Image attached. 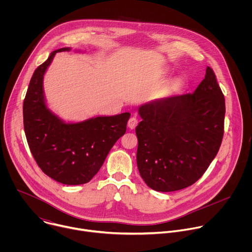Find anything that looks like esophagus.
Returning a JSON list of instances; mask_svg holds the SVG:
<instances>
[{"label": "esophagus", "instance_id": "1", "mask_svg": "<svg viewBox=\"0 0 252 252\" xmlns=\"http://www.w3.org/2000/svg\"><path fill=\"white\" fill-rule=\"evenodd\" d=\"M137 124H138L137 119H136L135 117H132V118H130V119L128 120V122H127V126H128L130 129H133V128H135V126H137Z\"/></svg>", "mask_w": 252, "mask_h": 252}]
</instances>
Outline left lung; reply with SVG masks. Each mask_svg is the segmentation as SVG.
I'll return each mask as SVG.
<instances>
[{"label":"left lung","instance_id":"1","mask_svg":"<svg viewBox=\"0 0 252 252\" xmlns=\"http://www.w3.org/2000/svg\"><path fill=\"white\" fill-rule=\"evenodd\" d=\"M138 115L136 163L147 186L169 192L198 181L223 137L225 100L211 67L193 94L152 100Z\"/></svg>","mask_w":252,"mask_h":252}]
</instances>
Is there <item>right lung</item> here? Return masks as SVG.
I'll list each match as a JSON object with an SVG mask.
<instances>
[{
	"label": "right lung",
	"mask_w": 252,
	"mask_h": 252,
	"mask_svg": "<svg viewBox=\"0 0 252 252\" xmlns=\"http://www.w3.org/2000/svg\"><path fill=\"white\" fill-rule=\"evenodd\" d=\"M70 50L54 51L34 70L24 100L23 114L29 147L41 169L58 183L78 186L89 183L97 173L111 149L126 133L130 114L65 123L49 109L44 76L57 53Z\"/></svg>",
	"instance_id": "obj_1"
}]
</instances>
